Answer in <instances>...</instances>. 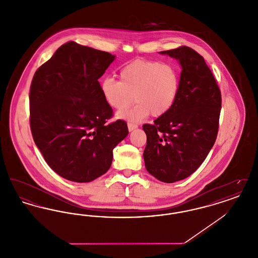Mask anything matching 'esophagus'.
<instances>
[{"label": "esophagus", "instance_id": "1", "mask_svg": "<svg viewBox=\"0 0 258 258\" xmlns=\"http://www.w3.org/2000/svg\"><path fill=\"white\" fill-rule=\"evenodd\" d=\"M127 128L130 132H133V131H135V128H137V125L135 123H127Z\"/></svg>", "mask_w": 258, "mask_h": 258}]
</instances>
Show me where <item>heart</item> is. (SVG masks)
<instances>
[{"label":"heart","instance_id":"b5f03b06","mask_svg":"<svg viewBox=\"0 0 258 258\" xmlns=\"http://www.w3.org/2000/svg\"><path fill=\"white\" fill-rule=\"evenodd\" d=\"M121 81L107 77L101 81L100 91L115 110H123L134 100L136 104L117 117L139 122L150 114L160 117L171 109L180 91V74L171 63L135 60L120 72Z\"/></svg>","mask_w":258,"mask_h":258}]
</instances>
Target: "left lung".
<instances>
[{
    "mask_svg": "<svg viewBox=\"0 0 258 258\" xmlns=\"http://www.w3.org/2000/svg\"><path fill=\"white\" fill-rule=\"evenodd\" d=\"M179 61L180 91L171 109L143 130L147 171L163 183L190 176L215 144L221 108V91L206 61L187 46L161 51Z\"/></svg>",
    "mask_w": 258,
    "mask_h": 258,
    "instance_id": "8db88e82",
    "label": "left lung"
}]
</instances>
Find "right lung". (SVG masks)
<instances>
[{
  "label": "right lung",
  "instance_id": "1",
  "mask_svg": "<svg viewBox=\"0 0 258 258\" xmlns=\"http://www.w3.org/2000/svg\"><path fill=\"white\" fill-rule=\"evenodd\" d=\"M116 56L70 41L34 75L30 123L47 164L62 178L88 183L108 171L113 149L126 135V123L106 124L112 108L98 78Z\"/></svg>",
  "mask_w": 258,
  "mask_h": 258
}]
</instances>
